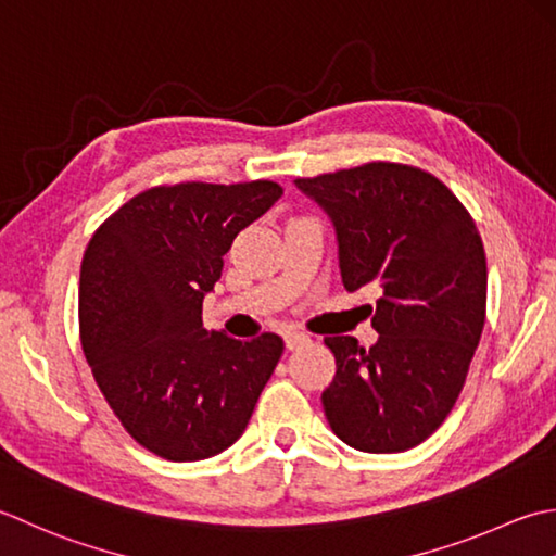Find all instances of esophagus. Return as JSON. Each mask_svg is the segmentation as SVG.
Returning <instances> with one entry per match:
<instances>
[{
    "label": "esophagus",
    "instance_id": "34e87169",
    "mask_svg": "<svg viewBox=\"0 0 556 556\" xmlns=\"http://www.w3.org/2000/svg\"><path fill=\"white\" fill-rule=\"evenodd\" d=\"M282 341H286V348H288V350H298V348L309 343V336L298 333V331H288L286 336H282Z\"/></svg>",
    "mask_w": 556,
    "mask_h": 556
}]
</instances>
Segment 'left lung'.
I'll list each match as a JSON object with an SVG mask.
<instances>
[{"label":"left lung","mask_w":556,"mask_h":556,"mask_svg":"<svg viewBox=\"0 0 556 556\" xmlns=\"http://www.w3.org/2000/svg\"><path fill=\"white\" fill-rule=\"evenodd\" d=\"M294 187L333 225L345 290L379 292L369 304L377 343L326 338L336 355L326 420L357 451L422 444L456 403L484 326L486 262L470 213L434 175L399 163Z\"/></svg>","instance_id":"obj_1"}]
</instances>
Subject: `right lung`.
Returning a JSON list of instances; mask_svg holds the SVG:
<instances>
[{
    "mask_svg": "<svg viewBox=\"0 0 556 556\" xmlns=\"http://www.w3.org/2000/svg\"><path fill=\"white\" fill-rule=\"evenodd\" d=\"M282 197L276 182L155 187L90 240L78 286L84 355L124 429L167 460L218 456L244 434L282 338L235 341L201 304L242 228Z\"/></svg>",
    "mask_w": 556,
    "mask_h": 556,
    "instance_id": "right-lung-1",
    "label": "right lung"
}]
</instances>
